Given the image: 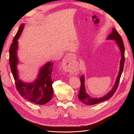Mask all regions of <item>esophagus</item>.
<instances>
[{"instance_id":"esophagus-1","label":"esophagus","mask_w":134,"mask_h":134,"mask_svg":"<svg viewBox=\"0 0 134 134\" xmlns=\"http://www.w3.org/2000/svg\"><path fill=\"white\" fill-rule=\"evenodd\" d=\"M71 56L70 55H68L64 58L63 60L64 69L68 72H71L72 70V64L71 63Z\"/></svg>"}]
</instances>
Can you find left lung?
<instances>
[{"label":"left lung","instance_id":"8db88e82","mask_svg":"<svg viewBox=\"0 0 134 134\" xmlns=\"http://www.w3.org/2000/svg\"><path fill=\"white\" fill-rule=\"evenodd\" d=\"M107 40H115L116 44H117V46H119L120 50L121 59L120 60V70L119 72V74L117 76L115 83L114 84V86H113V88H112V90H111L108 93H107V94L103 96L102 97H100V98H92V97H91L88 94H87L86 91V87H85L84 75H83L82 76H81L80 77L81 86H80V91L78 94V98L82 102L88 105H93L95 104H98V103L103 102V101H104V100H107L110 98L114 94V93H115L117 90V87L119 86L121 74L122 73L124 63H125V47H124L122 39L121 38L120 34H119V32L116 31L115 28H113L112 29V33L108 36V37H107Z\"/></svg>","mask_w":134,"mask_h":134}]
</instances>
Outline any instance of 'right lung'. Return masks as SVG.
<instances>
[{"instance_id": "add662e5", "label": "right lung", "mask_w": 134, "mask_h": 134, "mask_svg": "<svg viewBox=\"0 0 134 134\" xmlns=\"http://www.w3.org/2000/svg\"><path fill=\"white\" fill-rule=\"evenodd\" d=\"M25 26L21 24L9 48V64L16 88L23 98L37 104H44L51 99L53 96L51 73L53 63L48 62L40 69L37 78L34 82L26 83L19 79L17 66L18 64V40Z\"/></svg>"}]
</instances>
